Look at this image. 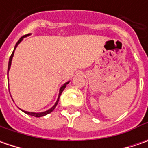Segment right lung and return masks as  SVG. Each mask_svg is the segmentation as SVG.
<instances>
[{"instance_id":"right-lung-1","label":"right lung","mask_w":148,"mask_h":148,"mask_svg":"<svg viewBox=\"0 0 148 148\" xmlns=\"http://www.w3.org/2000/svg\"><path fill=\"white\" fill-rule=\"evenodd\" d=\"M29 34H26V35H24L23 37H21L19 39V41L16 43V44H15V46H14V49H16V47L18 46V44L22 41V39L24 38L25 37H26V36H28ZM14 51H13V53H12V54L10 55V59H9V64H8V71L9 70H10V65H11V60H12V58H13V55H14ZM8 73V72H7ZM69 83V82H67L66 83H65L62 87H61V89H60V91H59V95H58V100H57V102H56V104L51 108V109H49V110L45 111V112H42V113H33V112H27V111H24L22 110L23 112H25V114H29V115H31V116H34V117H37V118H39V117H42V116H44V115H46V114H49V113H51V112H53V110L56 108V106H57V105H58V100H59V97L60 95H61V94H62V92L63 91V90L65 89V87L66 86V85Z\"/></svg>"}]
</instances>
